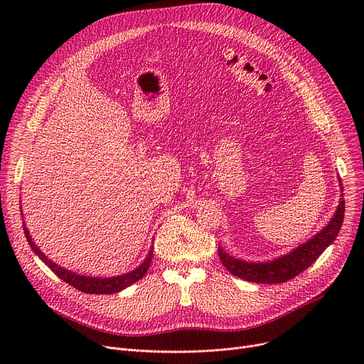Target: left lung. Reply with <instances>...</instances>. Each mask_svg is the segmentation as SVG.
Wrapping results in <instances>:
<instances>
[{
    "instance_id": "obj_1",
    "label": "left lung",
    "mask_w": 364,
    "mask_h": 364,
    "mask_svg": "<svg viewBox=\"0 0 364 364\" xmlns=\"http://www.w3.org/2000/svg\"><path fill=\"white\" fill-rule=\"evenodd\" d=\"M341 192H342V184ZM343 193H341L339 205L331 221L324 225L318 233H316L311 239L304 242L291 252L280 255L270 261H245L236 258L233 255H228L221 246H218V255L225 269L230 272L233 276L240 277L247 282L254 283H283L294 279L309 267L323 254L329 245L333 243L336 239L341 225L343 221V213H346V200H343Z\"/></svg>"
}]
</instances>
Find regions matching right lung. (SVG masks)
I'll return each mask as SVG.
<instances>
[{
	"mask_svg": "<svg viewBox=\"0 0 364 364\" xmlns=\"http://www.w3.org/2000/svg\"><path fill=\"white\" fill-rule=\"evenodd\" d=\"M21 211H22V206H21ZM22 215H23V213H22ZM23 232H25V236H26V240L31 246V250L35 252V255H38V258H40L48 267V269L53 270V273H55L63 282L69 283L70 286H73V288H76L81 292H85V294L106 295V294H117V292L124 291L125 288H128V286H131L132 283H136L137 280H140L147 273L150 262H151V258H153V246H150L149 254L146 255L144 261L139 267H136V269H134L132 272H128V273L121 274V276H113V277L84 276V274H78L75 272H70V270L65 269V267L53 262L40 250V247L35 245V242L32 240V237L29 235V230L25 225V221H23Z\"/></svg>",
	"mask_w": 364,
	"mask_h": 364,
	"instance_id": "add662e5",
	"label": "right lung"
}]
</instances>
